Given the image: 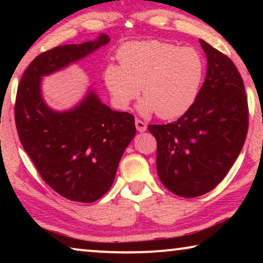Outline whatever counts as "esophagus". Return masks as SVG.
<instances>
[{
	"mask_svg": "<svg viewBox=\"0 0 263 263\" xmlns=\"http://www.w3.org/2000/svg\"><path fill=\"white\" fill-rule=\"evenodd\" d=\"M135 127H136V129H138V132H140V133L146 132V129H147V125L145 122L139 120V118H136L135 120Z\"/></svg>",
	"mask_w": 263,
	"mask_h": 263,
	"instance_id": "1",
	"label": "esophagus"
}]
</instances>
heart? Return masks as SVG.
<instances>
[{
    "label": "heart",
    "mask_w": 263,
    "mask_h": 263,
    "mask_svg": "<svg viewBox=\"0 0 263 263\" xmlns=\"http://www.w3.org/2000/svg\"><path fill=\"white\" fill-rule=\"evenodd\" d=\"M117 56L121 66L107 64L104 82L121 109L139 96L140 87L145 97L140 110L165 120L185 114L195 103L204 73L196 49L161 41L134 42L122 46Z\"/></svg>",
    "instance_id": "obj_1"
}]
</instances>
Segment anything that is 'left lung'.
<instances>
[{
  "instance_id": "left-lung-1",
  "label": "left lung",
  "mask_w": 263,
  "mask_h": 263,
  "mask_svg": "<svg viewBox=\"0 0 263 263\" xmlns=\"http://www.w3.org/2000/svg\"><path fill=\"white\" fill-rule=\"evenodd\" d=\"M200 44L207 74L195 103L172 123L148 125L158 143V176L182 197L203 195L225 178L249 125L246 88L235 63L204 41Z\"/></svg>"
}]
</instances>
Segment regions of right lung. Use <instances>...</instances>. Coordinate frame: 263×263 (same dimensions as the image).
<instances>
[{
  "mask_svg": "<svg viewBox=\"0 0 263 263\" xmlns=\"http://www.w3.org/2000/svg\"><path fill=\"white\" fill-rule=\"evenodd\" d=\"M110 37L56 46L26 68L14 107L17 135L25 152L50 188L70 201L91 203L112 185L118 164L136 134L134 116L111 110L89 91L68 111H53L41 92L42 77L84 59Z\"/></svg>",
  "mask_w": 263,
  "mask_h": 263,
  "instance_id": "right-lung-1",
  "label": "right lung"
}]
</instances>
